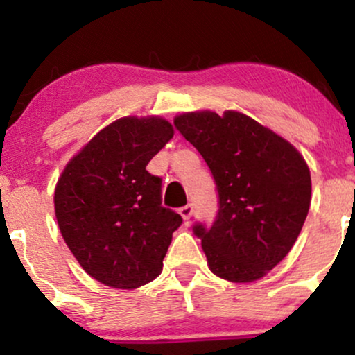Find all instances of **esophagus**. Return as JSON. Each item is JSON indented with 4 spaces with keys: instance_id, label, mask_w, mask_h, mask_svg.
Wrapping results in <instances>:
<instances>
[{
    "instance_id": "obj_1",
    "label": "esophagus",
    "mask_w": 355,
    "mask_h": 355,
    "mask_svg": "<svg viewBox=\"0 0 355 355\" xmlns=\"http://www.w3.org/2000/svg\"><path fill=\"white\" fill-rule=\"evenodd\" d=\"M178 214L182 215V218L185 220V222H189V220L191 218V215H193V207H191V205L182 207V209L178 210Z\"/></svg>"
}]
</instances>
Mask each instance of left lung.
<instances>
[{"label": "left lung", "instance_id": "obj_1", "mask_svg": "<svg viewBox=\"0 0 355 355\" xmlns=\"http://www.w3.org/2000/svg\"><path fill=\"white\" fill-rule=\"evenodd\" d=\"M214 175L218 211L210 229L195 223L210 270L254 282L294 247L311 207V172L287 140L239 112H191L175 118Z\"/></svg>", "mask_w": 355, "mask_h": 355}]
</instances>
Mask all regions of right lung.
I'll list each match as a JSON object with an SVG mask.
<instances>
[{
	"label": "right lung",
	"instance_id": "obj_1",
	"mask_svg": "<svg viewBox=\"0 0 355 355\" xmlns=\"http://www.w3.org/2000/svg\"><path fill=\"white\" fill-rule=\"evenodd\" d=\"M173 137L160 116H125L105 126L68 162L55 190L64 242L83 270L113 288L160 275L177 211L162 207V178L146 165Z\"/></svg>",
	"mask_w": 355,
	"mask_h": 355
}]
</instances>
